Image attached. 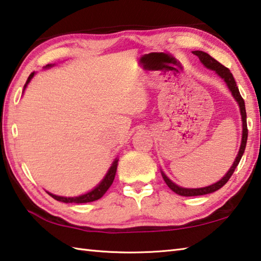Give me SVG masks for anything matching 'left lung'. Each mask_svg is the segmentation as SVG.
<instances>
[{
	"instance_id": "left-lung-1",
	"label": "left lung",
	"mask_w": 261,
	"mask_h": 261,
	"mask_svg": "<svg viewBox=\"0 0 261 261\" xmlns=\"http://www.w3.org/2000/svg\"><path fill=\"white\" fill-rule=\"evenodd\" d=\"M194 55H196L199 58V61L202 62L205 66L207 68H211V70L216 71L219 75H220L223 80L226 81V84L228 86V88L230 89L232 96H234L235 99L237 100V103L240 105V109H241V114H242V121H243V136H242V143H241V148H240V151L239 154H237V157L235 159L234 164H232V166L230 167V170L227 172V174L222 177L220 181H218L217 184L211 185L208 187H205V188H197V189H188V188H182V187L176 186L175 184H173V182L168 179V177L162 173L163 174V179L164 181L166 182V185L170 187V188L176 193L177 195H181V196H186V197H189V196H200V195H206V194H211L214 193V191H217L218 189H220L221 187L225 186L228 180L230 179V176L232 175V173L235 172V168L239 165V163L241 161L242 156H243L244 153V150L246 147V140H248V125H246V111H245V104H244V99L242 97L241 94H240V90H239V87L236 85V81L234 79V76H232L231 72L229 71V68H227L226 66H223L221 63H219L217 59H214L213 57L210 56L208 54L204 53V51H193Z\"/></svg>"
}]
</instances>
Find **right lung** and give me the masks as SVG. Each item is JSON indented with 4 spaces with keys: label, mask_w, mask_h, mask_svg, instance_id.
<instances>
[{
    "label": "right lung",
    "mask_w": 261,
    "mask_h": 261,
    "mask_svg": "<svg viewBox=\"0 0 261 261\" xmlns=\"http://www.w3.org/2000/svg\"><path fill=\"white\" fill-rule=\"evenodd\" d=\"M50 66V65H47ZM34 75V72L31 73L29 79H27L26 84L24 87L27 86V84L31 81L32 77ZM117 165H118V159L113 162L112 166L110 167V170L108 172V174L105 175V177L103 179V181L100 182V184L96 187L94 190L89 191V193H87L85 195H81L79 197H62V196H56V195H53L48 193L50 196L54 199L59 200V202H63V203H76V204H81V203H89V202H94V200H97L99 199L102 196L107 193L108 189L110 188V186L112 185V182L114 180V176H116V172H117Z\"/></svg>",
    "instance_id": "right-lung-1"
}]
</instances>
